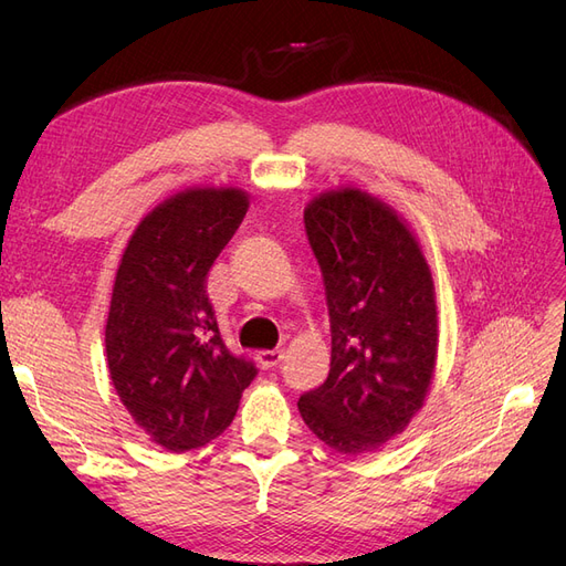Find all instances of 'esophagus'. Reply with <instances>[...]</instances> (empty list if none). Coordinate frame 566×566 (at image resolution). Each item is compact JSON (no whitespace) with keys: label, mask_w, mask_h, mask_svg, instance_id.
Masks as SVG:
<instances>
[{"label":"esophagus","mask_w":566,"mask_h":566,"mask_svg":"<svg viewBox=\"0 0 566 566\" xmlns=\"http://www.w3.org/2000/svg\"><path fill=\"white\" fill-rule=\"evenodd\" d=\"M281 358H283V349H262V352H256V361H260L262 368L279 366Z\"/></svg>","instance_id":"esophagus-1"}]
</instances>
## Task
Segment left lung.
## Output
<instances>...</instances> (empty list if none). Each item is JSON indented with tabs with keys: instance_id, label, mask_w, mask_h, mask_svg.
<instances>
[{
	"instance_id": "obj_1",
	"label": "left lung",
	"mask_w": 566,
	"mask_h": 566,
	"mask_svg": "<svg viewBox=\"0 0 566 566\" xmlns=\"http://www.w3.org/2000/svg\"><path fill=\"white\" fill-rule=\"evenodd\" d=\"M304 227L331 314V373L297 401L331 449L361 455L418 416L437 366V297L416 233L354 186L316 196Z\"/></svg>"
}]
</instances>
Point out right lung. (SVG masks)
<instances>
[{
	"label": "right lung",
	"mask_w": 566,
	"mask_h": 566,
	"mask_svg": "<svg viewBox=\"0 0 566 566\" xmlns=\"http://www.w3.org/2000/svg\"><path fill=\"white\" fill-rule=\"evenodd\" d=\"M250 208L235 186H193L156 205L119 260L106 361L132 420L184 453L231 424L256 368L219 335L208 271Z\"/></svg>",
	"instance_id": "1"
}]
</instances>
